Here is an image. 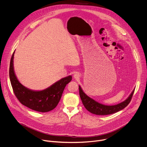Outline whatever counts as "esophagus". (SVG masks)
Here are the masks:
<instances>
[{"instance_id": "1", "label": "esophagus", "mask_w": 147, "mask_h": 147, "mask_svg": "<svg viewBox=\"0 0 147 147\" xmlns=\"http://www.w3.org/2000/svg\"><path fill=\"white\" fill-rule=\"evenodd\" d=\"M80 77V74L78 73V72H76V73H74V78H76V79H78V78H79Z\"/></svg>"}]
</instances>
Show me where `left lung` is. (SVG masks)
Instances as JSON below:
<instances>
[{"mask_svg": "<svg viewBox=\"0 0 147 147\" xmlns=\"http://www.w3.org/2000/svg\"><path fill=\"white\" fill-rule=\"evenodd\" d=\"M134 90L135 89L133 90L129 96L123 102L115 105H105L96 102L94 99L87 95L84 92L82 88L79 86L80 96L84 106L88 111L97 115H111L123 109L128 105L131 101L134 92Z\"/></svg>", "mask_w": 147, "mask_h": 147, "instance_id": "left-lung-1", "label": "left lung"}]
</instances>
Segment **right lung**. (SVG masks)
Wrapping results in <instances>:
<instances>
[{
	"label": "right lung",
	"instance_id": "obj_1",
	"mask_svg": "<svg viewBox=\"0 0 147 147\" xmlns=\"http://www.w3.org/2000/svg\"><path fill=\"white\" fill-rule=\"evenodd\" d=\"M14 54V52L10 60L9 77L13 90L18 100L23 105L37 112H47L55 109L60 101L66 86L71 81V76L60 79L44 90H30L19 82L15 74Z\"/></svg>",
	"mask_w": 147,
	"mask_h": 147
}]
</instances>
